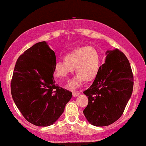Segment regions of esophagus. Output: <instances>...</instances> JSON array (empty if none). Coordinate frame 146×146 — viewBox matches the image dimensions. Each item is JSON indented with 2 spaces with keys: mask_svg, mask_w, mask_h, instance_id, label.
I'll return each mask as SVG.
<instances>
[{
  "mask_svg": "<svg viewBox=\"0 0 146 146\" xmlns=\"http://www.w3.org/2000/svg\"><path fill=\"white\" fill-rule=\"evenodd\" d=\"M80 95V92L79 91H73V96L77 97Z\"/></svg>",
  "mask_w": 146,
  "mask_h": 146,
  "instance_id": "1",
  "label": "esophagus"
}]
</instances>
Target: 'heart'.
I'll return each mask as SVG.
<instances>
[{
	"mask_svg": "<svg viewBox=\"0 0 146 146\" xmlns=\"http://www.w3.org/2000/svg\"><path fill=\"white\" fill-rule=\"evenodd\" d=\"M64 60H58L55 64V75L60 79L66 78L75 68L78 75L68 84L70 88H74L80 86L84 80L89 82L94 80L100 68V55L94 46H88L68 53Z\"/></svg>",
	"mask_w": 146,
	"mask_h": 146,
	"instance_id": "heart-1",
	"label": "heart"
}]
</instances>
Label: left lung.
Here are the masks:
<instances>
[{"mask_svg": "<svg viewBox=\"0 0 146 146\" xmlns=\"http://www.w3.org/2000/svg\"><path fill=\"white\" fill-rule=\"evenodd\" d=\"M133 74L128 58L119 50L107 51L92 85L84 93L88 103L83 113L90 124L106 126L120 118L133 90Z\"/></svg>", "mask_w": 146, "mask_h": 146, "instance_id": "obj_1", "label": "left lung"}]
</instances>
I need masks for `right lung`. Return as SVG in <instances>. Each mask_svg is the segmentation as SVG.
<instances>
[{
	"label": "right lung",
	"instance_id": "1",
	"mask_svg": "<svg viewBox=\"0 0 146 146\" xmlns=\"http://www.w3.org/2000/svg\"><path fill=\"white\" fill-rule=\"evenodd\" d=\"M54 51L46 42L26 50L16 62L11 82L14 103L27 121L48 126L59 119L72 93L55 84Z\"/></svg>",
	"mask_w": 146,
	"mask_h": 146
}]
</instances>
